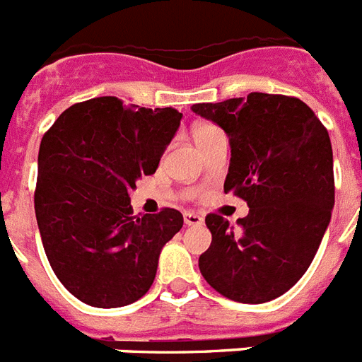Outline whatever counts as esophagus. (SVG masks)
<instances>
[{
    "instance_id": "34e87169",
    "label": "esophagus",
    "mask_w": 362,
    "mask_h": 362,
    "mask_svg": "<svg viewBox=\"0 0 362 362\" xmlns=\"http://www.w3.org/2000/svg\"><path fill=\"white\" fill-rule=\"evenodd\" d=\"M183 219L188 227H190V225H202L203 223V216L196 214V212H185Z\"/></svg>"
}]
</instances>
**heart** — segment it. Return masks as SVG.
Instances as JSON below:
<instances>
[{"label":"heart","instance_id":"obj_1","mask_svg":"<svg viewBox=\"0 0 362 362\" xmlns=\"http://www.w3.org/2000/svg\"><path fill=\"white\" fill-rule=\"evenodd\" d=\"M216 126H212V124H202V126H197V129H196V137L197 135H203V134H206V132H211V129H214Z\"/></svg>","mask_w":362,"mask_h":362}]
</instances>
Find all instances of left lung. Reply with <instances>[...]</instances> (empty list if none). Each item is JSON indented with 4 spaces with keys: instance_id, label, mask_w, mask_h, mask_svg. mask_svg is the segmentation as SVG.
<instances>
[{
    "instance_id": "obj_1",
    "label": "left lung",
    "mask_w": 362,
    "mask_h": 362,
    "mask_svg": "<svg viewBox=\"0 0 362 362\" xmlns=\"http://www.w3.org/2000/svg\"><path fill=\"white\" fill-rule=\"evenodd\" d=\"M194 113L225 129L230 166L225 192L249 214L234 228L205 218L212 243L199 271L219 295L264 304L289 291L319 251L335 203L328 129L296 97L249 93L247 98L194 104Z\"/></svg>"
}]
</instances>
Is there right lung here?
<instances>
[{
    "mask_svg": "<svg viewBox=\"0 0 362 362\" xmlns=\"http://www.w3.org/2000/svg\"><path fill=\"white\" fill-rule=\"evenodd\" d=\"M174 107L124 106L97 97L67 107L38 153L34 211L52 271L93 308H120L146 295L160 249L183 214L134 216L129 192L151 175L181 122Z\"/></svg>",
    "mask_w": 362,
    "mask_h": 362,
    "instance_id": "1",
    "label": "right lung"
}]
</instances>
